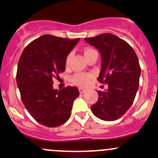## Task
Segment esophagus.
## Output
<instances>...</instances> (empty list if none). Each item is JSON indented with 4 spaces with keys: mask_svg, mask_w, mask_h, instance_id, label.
I'll return each instance as SVG.
<instances>
[{
    "mask_svg": "<svg viewBox=\"0 0 158 158\" xmlns=\"http://www.w3.org/2000/svg\"><path fill=\"white\" fill-rule=\"evenodd\" d=\"M79 93L80 94H83L84 92H86V89H83V88H79Z\"/></svg>",
    "mask_w": 158,
    "mask_h": 158,
    "instance_id": "obj_1",
    "label": "esophagus"
}]
</instances>
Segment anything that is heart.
<instances>
[{"label":"heart","mask_w":158,"mask_h":158,"mask_svg":"<svg viewBox=\"0 0 158 158\" xmlns=\"http://www.w3.org/2000/svg\"><path fill=\"white\" fill-rule=\"evenodd\" d=\"M83 53H84L85 56L87 59L88 57L91 56V55L98 53L95 49H92V48L86 47L83 50ZM71 58H72V53H69L68 56L65 60V64L67 67L69 66V64L71 61ZM92 76L89 73H83V72H78V73L74 74L72 76V81L74 84L77 85L79 86H87L88 83L89 82V80L91 79Z\"/></svg>","instance_id":"b5f03b06"}]
</instances>
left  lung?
Masks as SVG:
<instances>
[{"instance_id":"1","label":"left lung","mask_w":158,"mask_h":158,"mask_svg":"<svg viewBox=\"0 0 158 158\" xmlns=\"http://www.w3.org/2000/svg\"><path fill=\"white\" fill-rule=\"evenodd\" d=\"M102 55L98 82L108 84L98 91V100L91 106L95 116L106 121L116 120L126 113L134 102L139 85L141 68L133 48L113 34L84 38Z\"/></svg>"}]
</instances>
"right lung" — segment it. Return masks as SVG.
Returning <instances> with one entry per match:
<instances>
[{"mask_svg": "<svg viewBox=\"0 0 158 158\" xmlns=\"http://www.w3.org/2000/svg\"><path fill=\"white\" fill-rule=\"evenodd\" d=\"M79 41L42 35L27 45L19 58L16 82L21 99L31 116L44 126L56 127L64 123L79 95L76 86L52 88V80L64 72L67 56Z\"/></svg>", "mask_w": 158, "mask_h": 158, "instance_id": "obj_1", "label": "right lung"}]
</instances>
